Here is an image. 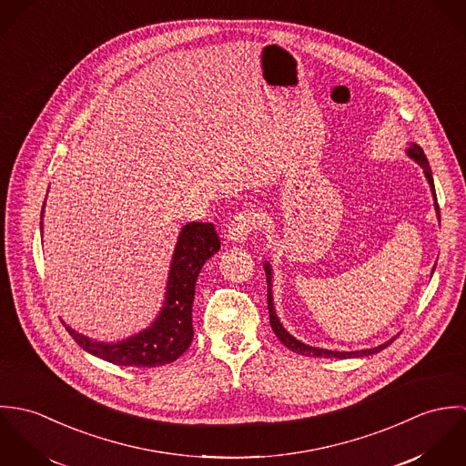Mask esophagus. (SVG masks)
<instances>
[{
	"label": "esophagus",
	"instance_id": "34e87169",
	"mask_svg": "<svg viewBox=\"0 0 466 466\" xmlns=\"http://www.w3.org/2000/svg\"><path fill=\"white\" fill-rule=\"evenodd\" d=\"M255 229V215L249 209H244L233 217L228 224V240L233 244H242L248 240L251 231Z\"/></svg>",
	"mask_w": 466,
	"mask_h": 466
}]
</instances>
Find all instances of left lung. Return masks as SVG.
Returning a JSON list of instances; mask_svg holds the SVG:
<instances>
[{
	"instance_id": "obj_1",
	"label": "left lung",
	"mask_w": 466,
	"mask_h": 466,
	"mask_svg": "<svg viewBox=\"0 0 466 466\" xmlns=\"http://www.w3.org/2000/svg\"><path fill=\"white\" fill-rule=\"evenodd\" d=\"M407 156L410 157V159H414L421 168H423V174H425V177H427V181H429V187H431V190H432V198H434V206H436V213H438V218H440V206H438V200H436V190H434V179H432V172H431V167H429V161H427V157H425V154H423V150H421V147L420 145H416V143H409V147H407ZM264 268H266V276H267V309H268V319H270V327H272V330L276 333V337L289 348V350H292L294 353H299V355H305V357H333V359H350V357H368V355H373V353H379V351H382L384 348H388L397 337H393V339H390L388 342H384V344H380V346H377V348H370V350H360V351H332V350H323V348H314V346H309V344H305V342H301V340H298L296 337H292L290 333L287 332L285 329H283V325L279 323V319H278V316H276V310H274V303H272V268H270V264L266 262L264 264ZM432 272H434V268H432Z\"/></svg>"
}]
</instances>
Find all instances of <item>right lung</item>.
Masks as SVG:
<instances>
[{
    "mask_svg": "<svg viewBox=\"0 0 466 466\" xmlns=\"http://www.w3.org/2000/svg\"><path fill=\"white\" fill-rule=\"evenodd\" d=\"M218 249L220 240L213 224L190 222L181 228L172 255L163 309L159 310L154 323L143 332L118 342H100L89 339L87 335L75 332L66 323L63 325L82 350L102 360L136 368H156L170 364L179 359L192 344V307L198 276L206 260L211 258Z\"/></svg>",
    "mask_w": 466,
    "mask_h": 466,
    "instance_id": "obj_1",
    "label": "right lung"
}]
</instances>
